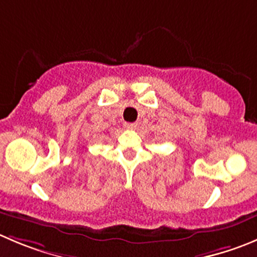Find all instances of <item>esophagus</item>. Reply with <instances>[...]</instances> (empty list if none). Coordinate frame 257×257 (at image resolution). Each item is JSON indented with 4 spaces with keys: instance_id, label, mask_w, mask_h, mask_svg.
I'll return each instance as SVG.
<instances>
[{
    "instance_id": "esophagus-1",
    "label": "esophagus",
    "mask_w": 257,
    "mask_h": 257,
    "mask_svg": "<svg viewBox=\"0 0 257 257\" xmlns=\"http://www.w3.org/2000/svg\"><path fill=\"white\" fill-rule=\"evenodd\" d=\"M124 126H125L126 129H131V131H133V129L137 128V123H125L124 124Z\"/></svg>"
}]
</instances>
